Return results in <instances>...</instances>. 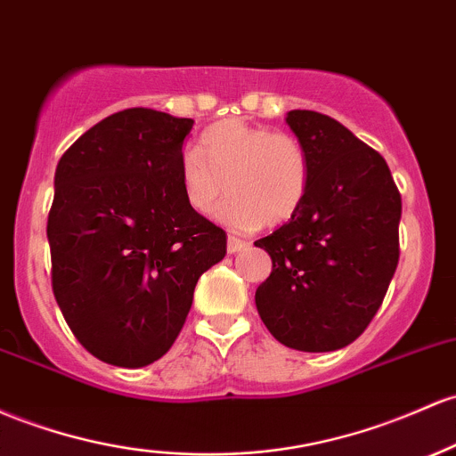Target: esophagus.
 <instances>
[{
    "instance_id": "34e87169",
    "label": "esophagus",
    "mask_w": 456,
    "mask_h": 456,
    "mask_svg": "<svg viewBox=\"0 0 456 456\" xmlns=\"http://www.w3.org/2000/svg\"><path fill=\"white\" fill-rule=\"evenodd\" d=\"M248 247H251V242H247V240H240L236 236H229V240H227L229 253H242V251H247Z\"/></svg>"
}]
</instances>
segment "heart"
Returning <instances> with one entry per match:
<instances>
[{
    "instance_id": "heart-1",
    "label": "heart",
    "mask_w": 456,
    "mask_h": 456,
    "mask_svg": "<svg viewBox=\"0 0 456 456\" xmlns=\"http://www.w3.org/2000/svg\"><path fill=\"white\" fill-rule=\"evenodd\" d=\"M309 173L301 140L244 121L212 125L197 147H188L179 158V179L190 208L208 216L229 188L233 197L218 216L233 229L288 220L307 194Z\"/></svg>"
}]
</instances>
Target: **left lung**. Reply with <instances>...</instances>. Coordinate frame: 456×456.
<instances>
[{
  "mask_svg": "<svg viewBox=\"0 0 456 456\" xmlns=\"http://www.w3.org/2000/svg\"><path fill=\"white\" fill-rule=\"evenodd\" d=\"M309 155V188L289 223L255 247L273 273L255 292L262 322L283 346L329 353L359 338L396 273L400 192L383 155L342 123L292 110Z\"/></svg>",
  "mask_w": 456,
  "mask_h": 456,
  "instance_id": "8db88e82",
  "label": "left lung"
}]
</instances>
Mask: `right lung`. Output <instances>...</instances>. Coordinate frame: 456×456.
Here are the masks:
<instances>
[{
  "instance_id": "add662e5",
  "label": "right lung",
  "mask_w": 456,
  "mask_h": 456,
  "mask_svg": "<svg viewBox=\"0 0 456 456\" xmlns=\"http://www.w3.org/2000/svg\"><path fill=\"white\" fill-rule=\"evenodd\" d=\"M192 123L123 110L58 162L47 218L53 297L77 342L112 366L167 354L199 277L227 253V233L183 197L179 158Z\"/></svg>"
}]
</instances>
